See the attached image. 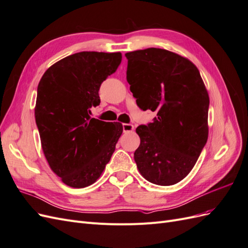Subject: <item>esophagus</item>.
Listing matches in <instances>:
<instances>
[{
	"label": "esophagus",
	"mask_w": 248,
	"mask_h": 248,
	"mask_svg": "<svg viewBox=\"0 0 248 248\" xmlns=\"http://www.w3.org/2000/svg\"><path fill=\"white\" fill-rule=\"evenodd\" d=\"M123 126V131L124 132H130L134 130V126L132 124H128V123H124L122 124Z\"/></svg>",
	"instance_id": "34e87169"
}]
</instances>
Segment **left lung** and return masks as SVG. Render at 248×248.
<instances>
[{
    "mask_svg": "<svg viewBox=\"0 0 248 248\" xmlns=\"http://www.w3.org/2000/svg\"><path fill=\"white\" fill-rule=\"evenodd\" d=\"M125 57L137 104L157 112L152 123L137 128V167L149 182L176 184L189 174L208 140L207 89L197 66L175 52L151 47Z\"/></svg>",
    "mask_w": 248,
    "mask_h": 248,
    "instance_id": "obj_1",
    "label": "left lung"
}]
</instances>
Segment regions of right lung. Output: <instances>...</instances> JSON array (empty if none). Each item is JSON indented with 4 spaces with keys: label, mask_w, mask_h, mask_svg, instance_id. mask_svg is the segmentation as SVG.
I'll return each instance as SVG.
<instances>
[{
    "label": "right lung",
    "mask_w": 248,
    "mask_h": 248,
    "mask_svg": "<svg viewBox=\"0 0 248 248\" xmlns=\"http://www.w3.org/2000/svg\"><path fill=\"white\" fill-rule=\"evenodd\" d=\"M121 61V52H78L50 66L37 88L35 119L44 156L73 188L100 177L123 132L122 124L90 116L100 103L102 81Z\"/></svg>",
    "instance_id": "add662e5"
}]
</instances>
